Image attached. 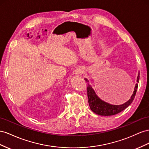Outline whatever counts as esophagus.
<instances>
[{
  "label": "esophagus",
  "mask_w": 149,
  "mask_h": 149,
  "mask_svg": "<svg viewBox=\"0 0 149 149\" xmlns=\"http://www.w3.org/2000/svg\"><path fill=\"white\" fill-rule=\"evenodd\" d=\"M83 72H84L83 68L82 67H80L77 68V69L75 70V74L76 75H80V74H82Z\"/></svg>",
  "instance_id": "34e87169"
}]
</instances>
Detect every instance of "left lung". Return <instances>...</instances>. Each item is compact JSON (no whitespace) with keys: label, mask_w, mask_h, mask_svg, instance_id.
<instances>
[{"label":"left lung","mask_w":149,"mask_h":149,"mask_svg":"<svg viewBox=\"0 0 149 149\" xmlns=\"http://www.w3.org/2000/svg\"><path fill=\"white\" fill-rule=\"evenodd\" d=\"M140 73L139 72L137 78V82L139 83V77H140ZM86 82H89L88 80L86 78L84 79ZM136 84L134 91L132 94L129 100H127L126 102L124 103L121 105H112L110 104L104 100H101L99 97L96 94L95 91L93 90L92 87L91 86L90 84L88 83L87 85V96H88V102L90 108L93 112L99 115V116H113V115L117 114L120 113V112L123 111L125 110L127 107L132 104V101L134 100L135 96L136 94V92H137V89L138 87V84ZM125 89V88H124ZM125 92V91H124Z\"/></svg>","instance_id":"obj_1"}]
</instances>
